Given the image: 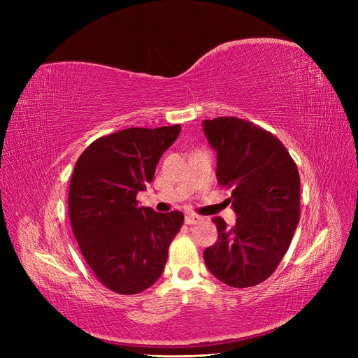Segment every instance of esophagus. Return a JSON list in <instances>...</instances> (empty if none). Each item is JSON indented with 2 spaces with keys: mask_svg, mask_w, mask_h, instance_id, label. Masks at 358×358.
Returning a JSON list of instances; mask_svg holds the SVG:
<instances>
[{
  "mask_svg": "<svg viewBox=\"0 0 358 358\" xmlns=\"http://www.w3.org/2000/svg\"><path fill=\"white\" fill-rule=\"evenodd\" d=\"M201 221V216H199V215H187L185 216V224H188V225H194V224H199Z\"/></svg>",
  "mask_w": 358,
  "mask_h": 358,
  "instance_id": "34e87169",
  "label": "esophagus"
}]
</instances>
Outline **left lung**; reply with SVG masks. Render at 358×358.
Listing matches in <instances>:
<instances>
[{
  "instance_id": "left-lung-1",
  "label": "left lung",
  "mask_w": 358,
  "mask_h": 358,
  "mask_svg": "<svg viewBox=\"0 0 358 358\" xmlns=\"http://www.w3.org/2000/svg\"><path fill=\"white\" fill-rule=\"evenodd\" d=\"M204 134L218 154L216 178L231 188L236 225L213 218L218 241L204 249V263L221 282L248 288L272 275L300 220V176L280 140L241 117L203 121Z\"/></svg>"
}]
</instances>
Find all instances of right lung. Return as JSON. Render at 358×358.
Segmentation results:
<instances>
[{
    "mask_svg": "<svg viewBox=\"0 0 358 358\" xmlns=\"http://www.w3.org/2000/svg\"><path fill=\"white\" fill-rule=\"evenodd\" d=\"M179 133L180 125L127 128L96 138L74 166L69 213L76 242L96 279L117 294L157 282L183 224L182 212L158 213L136 200Z\"/></svg>",
    "mask_w": 358,
    "mask_h": 358,
    "instance_id": "right-lung-1",
    "label": "right lung"
}]
</instances>
